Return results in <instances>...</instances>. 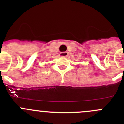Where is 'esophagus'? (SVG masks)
<instances>
[{
  "label": "esophagus",
  "mask_w": 124,
  "mask_h": 124,
  "mask_svg": "<svg viewBox=\"0 0 124 124\" xmlns=\"http://www.w3.org/2000/svg\"><path fill=\"white\" fill-rule=\"evenodd\" d=\"M68 52H61L60 53V56L61 57H66L68 56Z\"/></svg>",
  "instance_id": "obj_1"
}]
</instances>
